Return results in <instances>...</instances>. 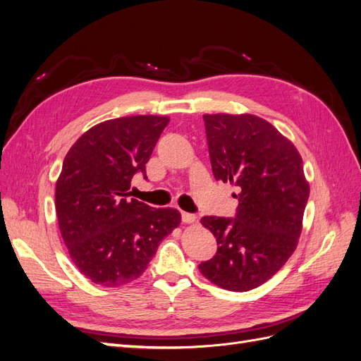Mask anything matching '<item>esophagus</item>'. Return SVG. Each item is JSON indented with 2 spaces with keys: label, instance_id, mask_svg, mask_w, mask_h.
<instances>
[{
  "label": "esophagus",
  "instance_id": "1",
  "mask_svg": "<svg viewBox=\"0 0 361 361\" xmlns=\"http://www.w3.org/2000/svg\"><path fill=\"white\" fill-rule=\"evenodd\" d=\"M195 220H197V216H195L194 214L182 212V221H183V223H188V224H191V223H194Z\"/></svg>",
  "mask_w": 361,
  "mask_h": 361
}]
</instances>
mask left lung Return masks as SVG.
<instances>
[{
    "instance_id": "obj_1",
    "label": "left lung",
    "mask_w": 361,
    "mask_h": 361,
    "mask_svg": "<svg viewBox=\"0 0 361 361\" xmlns=\"http://www.w3.org/2000/svg\"><path fill=\"white\" fill-rule=\"evenodd\" d=\"M216 180L235 183L233 218L203 216L216 253L199 269L214 285L247 292L264 285L297 248L309 183L302 159L288 138L253 114H204Z\"/></svg>"
}]
</instances>
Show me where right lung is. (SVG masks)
<instances>
[{"label":"right lung","instance_id":"1","mask_svg":"<svg viewBox=\"0 0 361 361\" xmlns=\"http://www.w3.org/2000/svg\"><path fill=\"white\" fill-rule=\"evenodd\" d=\"M169 122L164 116L106 120L76 140L63 161L56 187L61 238L75 267L96 285L138 279L180 223L176 209L128 199L135 174L147 179L146 164Z\"/></svg>","mask_w":361,"mask_h":361}]
</instances>
